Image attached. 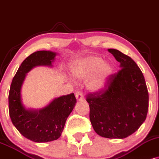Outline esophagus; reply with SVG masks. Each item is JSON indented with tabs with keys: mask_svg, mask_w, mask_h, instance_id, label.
Listing matches in <instances>:
<instances>
[{
	"mask_svg": "<svg viewBox=\"0 0 159 159\" xmlns=\"http://www.w3.org/2000/svg\"><path fill=\"white\" fill-rule=\"evenodd\" d=\"M75 96H76V98L77 99V100H82L83 99V93H82V91H80V90L76 91Z\"/></svg>",
	"mask_w": 159,
	"mask_h": 159,
	"instance_id": "esophagus-1",
	"label": "esophagus"
}]
</instances>
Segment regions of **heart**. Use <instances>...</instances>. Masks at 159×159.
<instances>
[{
    "instance_id": "b5f03b06",
    "label": "heart",
    "mask_w": 159,
    "mask_h": 159,
    "mask_svg": "<svg viewBox=\"0 0 159 159\" xmlns=\"http://www.w3.org/2000/svg\"><path fill=\"white\" fill-rule=\"evenodd\" d=\"M70 71L74 76L81 79L92 76L89 82V88L92 91H99L105 86L112 68L109 63L103 61L101 57H88L73 61Z\"/></svg>"
}]
</instances>
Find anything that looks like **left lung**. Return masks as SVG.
<instances>
[{
  "instance_id": "1",
  "label": "left lung",
  "mask_w": 159,
  "mask_h": 159,
  "mask_svg": "<svg viewBox=\"0 0 159 159\" xmlns=\"http://www.w3.org/2000/svg\"><path fill=\"white\" fill-rule=\"evenodd\" d=\"M120 69L111 74L101 90L89 93V117L94 131L107 139H125L146 120L149 94L141 69L132 58L109 49Z\"/></svg>"
}]
</instances>
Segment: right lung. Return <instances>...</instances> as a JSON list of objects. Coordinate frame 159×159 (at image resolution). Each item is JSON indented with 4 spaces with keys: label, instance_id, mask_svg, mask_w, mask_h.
Listing matches in <instances>:
<instances>
[{
    "label": "right lung",
    "instance_id": "obj_1",
    "mask_svg": "<svg viewBox=\"0 0 159 159\" xmlns=\"http://www.w3.org/2000/svg\"><path fill=\"white\" fill-rule=\"evenodd\" d=\"M56 53L40 50L26 58L13 77L9 93V112L13 125L24 137L38 143L57 140L76 100L74 93L54 99L40 110H27L20 99V89L26 74L38 65L51 66Z\"/></svg>",
    "mask_w": 159,
    "mask_h": 159
}]
</instances>
